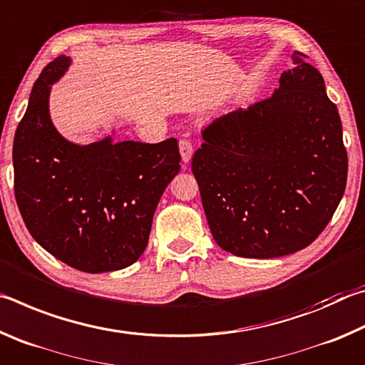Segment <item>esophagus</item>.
<instances>
[{
  "instance_id": "1",
  "label": "esophagus",
  "mask_w": 365,
  "mask_h": 365,
  "mask_svg": "<svg viewBox=\"0 0 365 365\" xmlns=\"http://www.w3.org/2000/svg\"><path fill=\"white\" fill-rule=\"evenodd\" d=\"M178 148H180V154H182V160L185 164L188 163L191 159V154H193V145H191L190 140H180V143H178Z\"/></svg>"
}]
</instances>
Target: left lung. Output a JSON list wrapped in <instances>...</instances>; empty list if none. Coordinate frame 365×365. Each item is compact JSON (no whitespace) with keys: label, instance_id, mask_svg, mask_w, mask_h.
<instances>
[{"label":"left lung","instance_id":"1","mask_svg":"<svg viewBox=\"0 0 365 365\" xmlns=\"http://www.w3.org/2000/svg\"><path fill=\"white\" fill-rule=\"evenodd\" d=\"M293 53L270 98L214 119L191 160L211 233L235 256L270 259L311 245L341 201L348 154L324 77Z\"/></svg>","mask_w":365,"mask_h":365}]
</instances>
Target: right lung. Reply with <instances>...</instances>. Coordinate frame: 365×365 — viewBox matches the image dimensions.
<instances>
[{
  "label": "right lung",
  "instance_id": "right-lung-1",
  "mask_svg": "<svg viewBox=\"0 0 365 365\" xmlns=\"http://www.w3.org/2000/svg\"><path fill=\"white\" fill-rule=\"evenodd\" d=\"M69 64L59 56L41 71L17 125L16 201L49 255L88 274L119 270L143 255L154 211L182 158L175 138L150 145L108 137L78 146L61 137L48 98Z\"/></svg>",
  "mask_w": 365,
  "mask_h": 365
}]
</instances>
